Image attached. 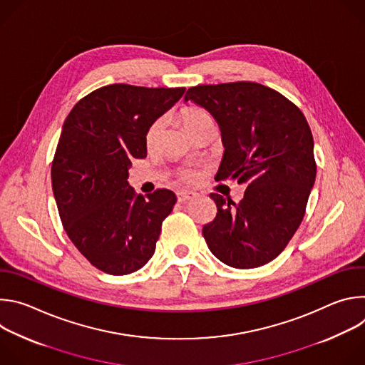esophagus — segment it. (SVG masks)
Segmentation results:
<instances>
[{"label": "esophagus", "mask_w": 365, "mask_h": 365, "mask_svg": "<svg viewBox=\"0 0 365 365\" xmlns=\"http://www.w3.org/2000/svg\"><path fill=\"white\" fill-rule=\"evenodd\" d=\"M176 196H178V200L183 203V202H187V200L196 197L197 193H196V192H190V190H179V192L176 193Z\"/></svg>", "instance_id": "esophagus-1"}]
</instances>
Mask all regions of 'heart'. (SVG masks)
Here are the masks:
<instances>
[{"label": "heart", "instance_id": "obj_1", "mask_svg": "<svg viewBox=\"0 0 365 365\" xmlns=\"http://www.w3.org/2000/svg\"><path fill=\"white\" fill-rule=\"evenodd\" d=\"M182 121H183L186 130L190 134H195L200 128H203L205 125L214 123L210 114H207L202 108H197V107H190V108L185 110L183 114H182ZM162 128H163V120L162 118L154 120L150 124V127L147 128V133H145V144H147V147H153L155 144V141H158V138H159V135L162 133ZM180 178L185 182H195L199 178V175H197L196 170L185 169V170L180 172Z\"/></svg>", "mask_w": 365, "mask_h": 365}]
</instances>
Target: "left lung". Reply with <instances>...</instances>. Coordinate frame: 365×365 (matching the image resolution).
Returning a JSON list of instances; mask_svg holds the SVG:
<instances>
[{
    "label": "left lung",
    "instance_id": "obj_1",
    "mask_svg": "<svg viewBox=\"0 0 365 365\" xmlns=\"http://www.w3.org/2000/svg\"><path fill=\"white\" fill-rule=\"evenodd\" d=\"M217 120L225 147L215 180L244 183V197L211 193L217 217L202 230L211 252L227 266L270 263L289 244L317 178L314 137L303 113L280 92L255 82L189 88Z\"/></svg>",
    "mask_w": 365,
    "mask_h": 365
}]
</instances>
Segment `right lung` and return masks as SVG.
<instances>
[{
    "label": "right lung",
    "mask_w": 365,
    "mask_h": 365,
    "mask_svg": "<svg viewBox=\"0 0 365 365\" xmlns=\"http://www.w3.org/2000/svg\"><path fill=\"white\" fill-rule=\"evenodd\" d=\"M183 93L185 88L114 83L83 96L65 120L51 187L68 237L103 273L130 274L154 254L176 195L169 189L137 195L128 169L147 155L150 124Z\"/></svg>",
    "instance_id": "obj_1"
}]
</instances>
